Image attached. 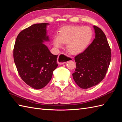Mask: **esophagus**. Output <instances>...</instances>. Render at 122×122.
<instances>
[{"mask_svg": "<svg viewBox=\"0 0 122 122\" xmlns=\"http://www.w3.org/2000/svg\"><path fill=\"white\" fill-rule=\"evenodd\" d=\"M68 60L69 58L66 56L65 54L61 53L58 56V59H57V62L60 65H61V64L66 62V61H68Z\"/></svg>", "mask_w": 122, "mask_h": 122, "instance_id": "34e87169", "label": "esophagus"}]
</instances>
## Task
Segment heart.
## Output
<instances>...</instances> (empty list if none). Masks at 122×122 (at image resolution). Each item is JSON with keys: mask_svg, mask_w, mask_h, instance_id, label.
Segmentation results:
<instances>
[{"mask_svg": "<svg viewBox=\"0 0 122 122\" xmlns=\"http://www.w3.org/2000/svg\"><path fill=\"white\" fill-rule=\"evenodd\" d=\"M93 31L88 26L70 25L62 28L59 36L53 38V45L60 48L63 43H66V48L72 54H78L86 49L91 41Z\"/></svg>", "mask_w": 122, "mask_h": 122, "instance_id": "1", "label": "heart"}]
</instances>
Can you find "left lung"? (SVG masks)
<instances>
[{
    "label": "left lung",
    "instance_id": "obj_1",
    "mask_svg": "<svg viewBox=\"0 0 122 122\" xmlns=\"http://www.w3.org/2000/svg\"><path fill=\"white\" fill-rule=\"evenodd\" d=\"M93 28L95 39L82 53L74 58L76 69L72 76L82 89H89L102 81L111 62V49L105 35L98 27L94 25Z\"/></svg>",
    "mask_w": 122,
    "mask_h": 122
}]
</instances>
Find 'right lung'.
Here are the masks:
<instances>
[{"label":"right lung","instance_id":"obj_1","mask_svg":"<svg viewBox=\"0 0 122 122\" xmlns=\"http://www.w3.org/2000/svg\"><path fill=\"white\" fill-rule=\"evenodd\" d=\"M48 23L36 24L18 35L14 48V59L20 76L25 83L38 90L50 82L58 66V56L52 54L43 43L49 41Z\"/></svg>","mask_w":122,"mask_h":122}]
</instances>
